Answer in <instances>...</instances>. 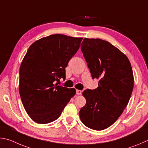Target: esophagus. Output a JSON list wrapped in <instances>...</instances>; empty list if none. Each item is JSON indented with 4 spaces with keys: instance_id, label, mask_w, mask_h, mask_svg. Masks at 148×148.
I'll return each mask as SVG.
<instances>
[{
    "instance_id": "esophagus-1",
    "label": "esophagus",
    "mask_w": 148,
    "mask_h": 148,
    "mask_svg": "<svg viewBox=\"0 0 148 148\" xmlns=\"http://www.w3.org/2000/svg\"><path fill=\"white\" fill-rule=\"evenodd\" d=\"M76 94L77 95H81L82 94V91H81V90H76Z\"/></svg>"
}]
</instances>
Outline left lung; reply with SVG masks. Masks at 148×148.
I'll use <instances>...</instances> for the list:
<instances>
[{"mask_svg": "<svg viewBox=\"0 0 148 148\" xmlns=\"http://www.w3.org/2000/svg\"><path fill=\"white\" fill-rule=\"evenodd\" d=\"M81 51L97 88L82 93L84 107L79 111L88 127L101 131L112 125L127 105L134 86L131 63L125 54L107 41L84 38Z\"/></svg>", "mask_w": 148, "mask_h": 148, "instance_id": "obj_1", "label": "left lung"}]
</instances>
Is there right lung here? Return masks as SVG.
I'll list each match as a JSON object with an SVG mask.
<instances>
[{
  "mask_svg": "<svg viewBox=\"0 0 148 148\" xmlns=\"http://www.w3.org/2000/svg\"><path fill=\"white\" fill-rule=\"evenodd\" d=\"M82 38L53 34L28 48L19 69V94L28 116L46 124L58 119L75 94V88L55 84L66 78V67L79 50Z\"/></svg>",
  "mask_w": 148,
  "mask_h": 148,
  "instance_id": "right-lung-1",
  "label": "right lung"
}]
</instances>
